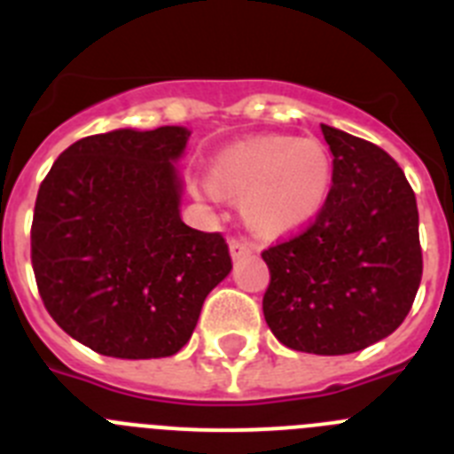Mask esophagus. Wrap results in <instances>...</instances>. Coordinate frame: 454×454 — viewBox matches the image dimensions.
Masks as SVG:
<instances>
[{"mask_svg":"<svg viewBox=\"0 0 454 454\" xmlns=\"http://www.w3.org/2000/svg\"><path fill=\"white\" fill-rule=\"evenodd\" d=\"M230 252L234 259H239V256L247 254V252H252V246L247 243V240H240V239H231L230 240Z\"/></svg>","mask_w":454,"mask_h":454,"instance_id":"1","label":"esophagus"}]
</instances>
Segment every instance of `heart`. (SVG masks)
Returning <instances> with one entry per match:
<instances>
[{"instance_id": "b5f03b06", "label": "heart", "mask_w": 454, "mask_h": 454, "mask_svg": "<svg viewBox=\"0 0 454 454\" xmlns=\"http://www.w3.org/2000/svg\"><path fill=\"white\" fill-rule=\"evenodd\" d=\"M332 159L318 140L259 136L220 152L211 163L208 198L243 195V215L259 234H284L323 208Z\"/></svg>"}]
</instances>
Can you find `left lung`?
I'll return each mask as SVG.
<instances>
[{
  "mask_svg": "<svg viewBox=\"0 0 454 454\" xmlns=\"http://www.w3.org/2000/svg\"><path fill=\"white\" fill-rule=\"evenodd\" d=\"M334 154L316 218L262 252L268 327L291 350L348 355L400 327L423 277L419 207L403 168L364 138L320 124Z\"/></svg>",
  "mask_w": 454,
  "mask_h": 454,
  "instance_id": "left-lung-1",
  "label": "left lung"
}]
</instances>
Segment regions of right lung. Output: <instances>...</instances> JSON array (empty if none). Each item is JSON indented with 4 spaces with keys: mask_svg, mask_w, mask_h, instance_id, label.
I'll return each instance as SVG.
<instances>
[{
    "mask_svg": "<svg viewBox=\"0 0 454 454\" xmlns=\"http://www.w3.org/2000/svg\"><path fill=\"white\" fill-rule=\"evenodd\" d=\"M188 136L184 127L86 136L40 184L31 223L40 298L63 332L99 355L179 352L230 275L223 234L179 218L172 163Z\"/></svg>",
    "mask_w": 454,
    "mask_h": 454,
    "instance_id": "add662e5",
    "label": "right lung"
}]
</instances>
